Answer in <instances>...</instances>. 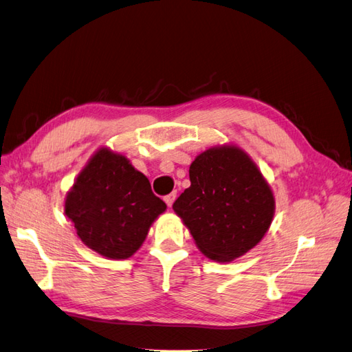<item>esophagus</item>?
<instances>
[{"label": "esophagus", "mask_w": 352, "mask_h": 352, "mask_svg": "<svg viewBox=\"0 0 352 352\" xmlns=\"http://www.w3.org/2000/svg\"><path fill=\"white\" fill-rule=\"evenodd\" d=\"M175 199H176V191H175V192H172V194L166 195L164 201H166V204H167L168 207H172V206H173V203H175Z\"/></svg>", "instance_id": "obj_1"}]
</instances>
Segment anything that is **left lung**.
I'll use <instances>...</instances> for the list:
<instances>
[{"label": "left lung", "instance_id": "left-lung-1", "mask_svg": "<svg viewBox=\"0 0 352 352\" xmlns=\"http://www.w3.org/2000/svg\"><path fill=\"white\" fill-rule=\"evenodd\" d=\"M191 186L173 210L207 258L231 262L258 244L270 230L275 199L252 158L234 145L214 146L189 167Z\"/></svg>", "mask_w": 352, "mask_h": 352}]
</instances>
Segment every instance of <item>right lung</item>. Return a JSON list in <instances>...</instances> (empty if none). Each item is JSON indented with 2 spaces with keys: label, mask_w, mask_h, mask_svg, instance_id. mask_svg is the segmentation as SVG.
<instances>
[{
  "label": "right lung",
  "mask_w": 352,
  "mask_h": 352,
  "mask_svg": "<svg viewBox=\"0 0 352 352\" xmlns=\"http://www.w3.org/2000/svg\"><path fill=\"white\" fill-rule=\"evenodd\" d=\"M167 208L148 177L108 148L96 151L65 198V214L81 241L108 259H127Z\"/></svg>",
  "instance_id": "obj_1"
}]
</instances>
